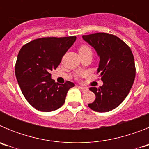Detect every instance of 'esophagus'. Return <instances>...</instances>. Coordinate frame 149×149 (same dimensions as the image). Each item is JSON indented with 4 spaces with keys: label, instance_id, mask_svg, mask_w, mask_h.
Wrapping results in <instances>:
<instances>
[{
    "label": "esophagus",
    "instance_id": "esophagus-1",
    "mask_svg": "<svg viewBox=\"0 0 149 149\" xmlns=\"http://www.w3.org/2000/svg\"><path fill=\"white\" fill-rule=\"evenodd\" d=\"M79 88L81 89V90L82 91L83 93H86V92H87V91L89 90L87 87H83V86H79Z\"/></svg>",
    "mask_w": 149,
    "mask_h": 149
}]
</instances>
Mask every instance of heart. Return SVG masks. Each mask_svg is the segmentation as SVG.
Segmentation results:
<instances>
[{"label": "heart", "instance_id": "b5f03b06", "mask_svg": "<svg viewBox=\"0 0 149 149\" xmlns=\"http://www.w3.org/2000/svg\"><path fill=\"white\" fill-rule=\"evenodd\" d=\"M79 52L80 53H81V52H92V51H91V48L89 46L82 45L81 46V48H79Z\"/></svg>", "mask_w": 149, "mask_h": 149}]
</instances>
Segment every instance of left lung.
Listing matches in <instances>:
<instances>
[{
  "label": "left lung",
  "instance_id": "obj_1",
  "mask_svg": "<svg viewBox=\"0 0 149 149\" xmlns=\"http://www.w3.org/2000/svg\"><path fill=\"white\" fill-rule=\"evenodd\" d=\"M82 37L100 57L97 73L103 81L98 89L89 88L96 98L88 106L96 112L110 111L122 103L132 87L136 74L134 55L129 46L113 34L97 33Z\"/></svg>",
  "mask_w": 149,
  "mask_h": 149
}]
</instances>
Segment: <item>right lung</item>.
Segmentation results:
<instances>
[{
  "label": "right lung",
  "instance_id": "right-lung-1",
  "mask_svg": "<svg viewBox=\"0 0 149 149\" xmlns=\"http://www.w3.org/2000/svg\"><path fill=\"white\" fill-rule=\"evenodd\" d=\"M75 40L73 36L40 38L23 45L18 52L15 66L17 81L24 98L36 110L54 111L65 103L68 89L74 84L55 83L50 72L58 67Z\"/></svg>",
  "mask_w": 149,
  "mask_h": 149
}]
</instances>
